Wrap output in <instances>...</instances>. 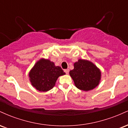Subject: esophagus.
Returning <instances> with one entry per match:
<instances>
[{
    "mask_svg": "<svg viewBox=\"0 0 128 128\" xmlns=\"http://www.w3.org/2000/svg\"><path fill=\"white\" fill-rule=\"evenodd\" d=\"M64 72H65L66 74H68V72H69V69H65L64 70Z\"/></svg>",
    "mask_w": 128,
    "mask_h": 128,
    "instance_id": "1",
    "label": "esophagus"
}]
</instances>
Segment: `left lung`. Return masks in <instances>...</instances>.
<instances>
[{
	"label": "left lung",
	"instance_id": "1",
	"mask_svg": "<svg viewBox=\"0 0 128 128\" xmlns=\"http://www.w3.org/2000/svg\"><path fill=\"white\" fill-rule=\"evenodd\" d=\"M74 85L80 90H92L99 84L101 72L91 61L79 59L74 63V68L69 72Z\"/></svg>",
	"mask_w": 128,
	"mask_h": 128
}]
</instances>
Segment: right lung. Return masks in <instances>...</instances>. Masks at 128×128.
I'll return each mask as SVG.
<instances>
[{"instance_id":"add662e5","label":"right lung","mask_w":128,"mask_h":128,"mask_svg":"<svg viewBox=\"0 0 128 128\" xmlns=\"http://www.w3.org/2000/svg\"><path fill=\"white\" fill-rule=\"evenodd\" d=\"M60 66L49 60L41 58L29 73L32 86L40 92H48L55 86L59 76L65 74Z\"/></svg>"}]
</instances>
